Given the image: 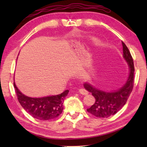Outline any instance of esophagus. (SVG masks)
<instances>
[{
  "label": "esophagus",
  "instance_id": "esophagus-1",
  "mask_svg": "<svg viewBox=\"0 0 147 147\" xmlns=\"http://www.w3.org/2000/svg\"><path fill=\"white\" fill-rule=\"evenodd\" d=\"M79 93L80 94H82V95H87V94H88V92L87 91V90H86L85 89L82 88V89L79 90Z\"/></svg>",
  "mask_w": 147,
  "mask_h": 147
}]
</instances>
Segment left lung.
<instances>
[{
    "mask_svg": "<svg viewBox=\"0 0 147 147\" xmlns=\"http://www.w3.org/2000/svg\"><path fill=\"white\" fill-rule=\"evenodd\" d=\"M123 57L129 66V75L126 84L117 91L106 92L98 90L91 84H84V88L91 92L96 102L87 111L98 118H108L119 111L127 102L134 86V62L128 47L122 41Z\"/></svg>",
    "mask_w": 147,
    "mask_h": 147,
    "instance_id": "1",
    "label": "left lung"
}]
</instances>
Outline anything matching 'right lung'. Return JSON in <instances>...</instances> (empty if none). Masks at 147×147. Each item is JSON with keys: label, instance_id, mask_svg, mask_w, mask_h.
<instances>
[{"label": "right lung", "instance_id": "1", "mask_svg": "<svg viewBox=\"0 0 147 147\" xmlns=\"http://www.w3.org/2000/svg\"><path fill=\"white\" fill-rule=\"evenodd\" d=\"M18 100L22 107L33 118L40 120H49L57 118L63 112V99L69 90L59 95L43 98H30L21 93L14 82Z\"/></svg>", "mask_w": 147, "mask_h": 147}]
</instances>
